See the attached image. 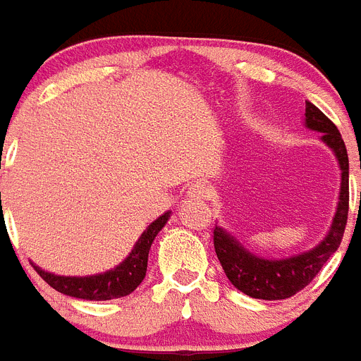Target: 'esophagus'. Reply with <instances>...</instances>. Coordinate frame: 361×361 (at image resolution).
Masks as SVG:
<instances>
[{
    "label": "esophagus",
    "instance_id": "1",
    "mask_svg": "<svg viewBox=\"0 0 361 361\" xmlns=\"http://www.w3.org/2000/svg\"><path fill=\"white\" fill-rule=\"evenodd\" d=\"M210 188L204 183H194L190 184L188 197L190 199H209Z\"/></svg>",
    "mask_w": 361,
    "mask_h": 361
}]
</instances>
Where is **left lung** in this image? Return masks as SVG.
<instances>
[{"label": "left lung", "instance_id": "1", "mask_svg": "<svg viewBox=\"0 0 361 361\" xmlns=\"http://www.w3.org/2000/svg\"><path fill=\"white\" fill-rule=\"evenodd\" d=\"M305 126L321 132V140L336 152L341 167V192L336 216L324 240L310 252L287 259H262L253 255L221 227H214V250L221 268L236 289L252 298L285 300L311 283L322 264L337 252L348 218V157L337 126L311 102H305Z\"/></svg>", "mask_w": 361, "mask_h": 361}]
</instances>
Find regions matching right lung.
Segmentation results:
<instances>
[{"label": "right lung", "mask_w": 361, "mask_h": 361, "mask_svg": "<svg viewBox=\"0 0 361 361\" xmlns=\"http://www.w3.org/2000/svg\"><path fill=\"white\" fill-rule=\"evenodd\" d=\"M169 214L171 212H164L158 220L152 221L151 226L143 231V235L137 238L130 255L114 270L97 274V276H87V278H71V276H56V274L44 272L42 268L35 267V264L33 267L46 283L66 296L82 300H114L130 295L145 278L151 244L167 224Z\"/></svg>", "instance_id": "add662e5"}]
</instances>
